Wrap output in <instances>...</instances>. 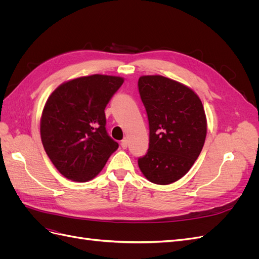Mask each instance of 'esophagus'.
Segmentation results:
<instances>
[{
  "label": "esophagus",
  "mask_w": 259,
  "mask_h": 259,
  "mask_svg": "<svg viewBox=\"0 0 259 259\" xmlns=\"http://www.w3.org/2000/svg\"><path fill=\"white\" fill-rule=\"evenodd\" d=\"M127 146H128V140H127V139H123L122 142H121V147H122L123 149H126Z\"/></svg>",
  "instance_id": "1"
}]
</instances>
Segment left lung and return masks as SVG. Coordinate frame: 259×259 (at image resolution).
<instances>
[{"label":"left lung","mask_w":259,"mask_h":259,"mask_svg":"<svg viewBox=\"0 0 259 259\" xmlns=\"http://www.w3.org/2000/svg\"><path fill=\"white\" fill-rule=\"evenodd\" d=\"M138 90L149 121V149L138 159L153 184L177 182L204 146L207 123L202 101L190 88L162 75H143Z\"/></svg>","instance_id":"1"}]
</instances>
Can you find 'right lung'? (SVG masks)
Wrapping results in <instances>:
<instances>
[{
  "instance_id": "1",
  "label": "right lung",
  "mask_w": 259,
  "mask_h": 259,
  "mask_svg": "<svg viewBox=\"0 0 259 259\" xmlns=\"http://www.w3.org/2000/svg\"><path fill=\"white\" fill-rule=\"evenodd\" d=\"M123 82L121 76L104 74L76 77L60 84L46 100L42 144L66 178L89 182L119 148L107 133L105 108Z\"/></svg>"
}]
</instances>
